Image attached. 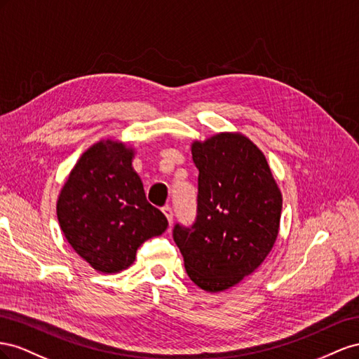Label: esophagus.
I'll use <instances>...</instances> for the list:
<instances>
[{
	"label": "esophagus",
	"instance_id": "esophagus-1",
	"mask_svg": "<svg viewBox=\"0 0 359 359\" xmlns=\"http://www.w3.org/2000/svg\"><path fill=\"white\" fill-rule=\"evenodd\" d=\"M162 212H163V215H165V217H167L168 224L171 225V224H172V209H171L170 206H165V208H162Z\"/></svg>",
	"mask_w": 359,
	"mask_h": 359
}]
</instances>
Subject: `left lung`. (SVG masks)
<instances>
[{
	"mask_svg": "<svg viewBox=\"0 0 359 359\" xmlns=\"http://www.w3.org/2000/svg\"><path fill=\"white\" fill-rule=\"evenodd\" d=\"M198 168L197 219L176 224L174 242L187 273L218 293L239 284L268 257L278 238L283 196L263 151L241 132L192 141Z\"/></svg>",
	"mask_w": 359,
	"mask_h": 359,
	"instance_id": "obj_1",
	"label": "left lung"
}]
</instances>
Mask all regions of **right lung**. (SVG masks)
I'll list each match as a JSON object with an SVG mask.
<instances>
[{
	"label": "right lung",
	"instance_id": "1",
	"mask_svg": "<svg viewBox=\"0 0 359 359\" xmlns=\"http://www.w3.org/2000/svg\"><path fill=\"white\" fill-rule=\"evenodd\" d=\"M134 156L135 149L118 140L95 142L69 172L57 200L66 241L102 273L128 269L140 245L168 227L165 215L146 198Z\"/></svg>",
	"mask_w": 359,
	"mask_h": 359
}]
</instances>
